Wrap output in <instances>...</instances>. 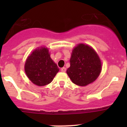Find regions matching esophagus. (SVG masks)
Returning <instances> with one entry per match:
<instances>
[{"label":"esophagus","mask_w":127,"mask_h":127,"mask_svg":"<svg viewBox=\"0 0 127 127\" xmlns=\"http://www.w3.org/2000/svg\"><path fill=\"white\" fill-rule=\"evenodd\" d=\"M61 71L62 72H65L66 71V68H65V67H63V68H62V69H61Z\"/></svg>","instance_id":"34e87169"}]
</instances>
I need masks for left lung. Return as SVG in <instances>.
Here are the masks:
<instances>
[{"label": "left lung", "instance_id": "obj_1", "mask_svg": "<svg viewBox=\"0 0 127 127\" xmlns=\"http://www.w3.org/2000/svg\"><path fill=\"white\" fill-rule=\"evenodd\" d=\"M67 74L78 86L88 85L96 80L102 70L99 57L92 47L79 44L74 48Z\"/></svg>", "mask_w": 127, "mask_h": 127}]
</instances>
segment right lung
I'll list each match as a JSON object with an SVG mask.
<instances>
[{
    "mask_svg": "<svg viewBox=\"0 0 127 127\" xmlns=\"http://www.w3.org/2000/svg\"><path fill=\"white\" fill-rule=\"evenodd\" d=\"M25 71L33 84L42 86L52 81L59 69L50 57L48 48L41 47L28 57Z\"/></svg>",
    "mask_w": 127,
    "mask_h": 127,
    "instance_id": "1",
    "label": "right lung"
}]
</instances>
